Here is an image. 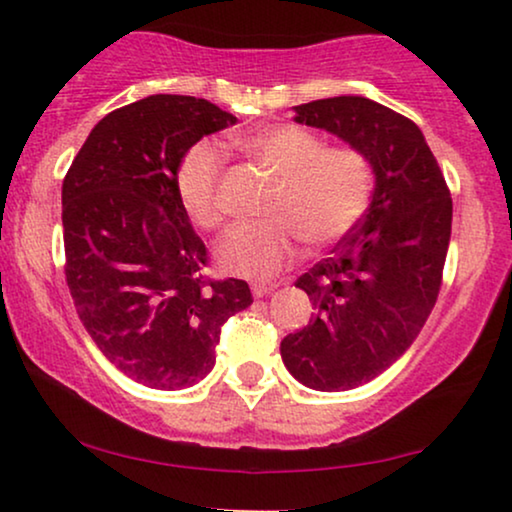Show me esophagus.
Returning a JSON list of instances; mask_svg holds the SVG:
<instances>
[{
	"instance_id": "obj_1",
	"label": "esophagus",
	"mask_w": 512,
	"mask_h": 512,
	"mask_svg": "<svg viewBox=\"0 0 512 512\" xmlns=\"http://www.w3.org/2000/svg\"><path fill=\"white\" fill-rule=\"evenodd\" d=\"M277 282H268V284H254L251 286V293H254V298H263V296H268V293H272L277 289Z\"/></svg>"
}]
</instances>
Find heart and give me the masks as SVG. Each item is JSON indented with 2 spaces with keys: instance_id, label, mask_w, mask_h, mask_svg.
Instances as JSON below:
<instances>
[{
  "instance_id": "heart-1",
  "label": "heart",
  "mask_w": 512,
  "mask_h": 512,
  "mask_svg": "<svg viewBox=\"0 0 512 512\" xmlns=\"http://www.w3.org/2000/svg\"><path fill=\"white\" fill-rule=\"evenodd\" d=\"M240 149L277 174L265 202L272 216L235 226L216 249V261L233 275L268 279L296 256L300 237L331 244L345 237L373 198V165L356 146H326L324 137L303 125H272L242 137ZM223 153L198 142L181 158L177 195L195 226L221 223L219 181Z\"/></svg>"
}]
</instances>
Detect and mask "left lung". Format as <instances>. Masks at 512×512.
Here are the masks:
<instances>
[{
    "label": "left lung",
    "instance_id": "1",
    "mask_svg": "<svg viewBox=\"0 0 512 512\" xmlns=\"http://www.w3.org/2000/svg\"><path fill=\"white\" fill-rule=\"evenodd\" d=\"M293 111L296 123L361 149L375 174L366 216L296 282L314 314L279 347L305 387L347 391L401 359L429 319L450 247L452 198L410 118L359 95Z\"/></svg>",
    "mask_w": 512,
    "mask_h": 512
}]
</instances>
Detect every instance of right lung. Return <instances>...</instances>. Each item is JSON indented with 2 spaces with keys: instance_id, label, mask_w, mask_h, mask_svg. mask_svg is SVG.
<instances>
[{
  "instance_id": "obj_1",
  "label": "right lung",
  "mask_w": 512,
  "mask_h": 512,
  "mask_svg": "<svg viewBox=\"0 0 512 512\" xmlns=\"http://www.w3.org/2000/svg\"><path fill=\"white\" fill-rule=\"evenodd\" d=\"M237 118L188 95H149L90 130L62 181L65 275L100 352L144 387H193L223 321L254 303L242 279H205L207 249L181 207V158Z\"/></svg>"
}]
</instances>
